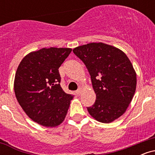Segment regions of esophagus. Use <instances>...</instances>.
Returning a JSON list of instances; mask_svg holds the SVG:
<instances>
[{
    "mask_svg": "<svg viewBox=\"0 0 155 155\" xmlns=\"http://www.w3.org/2000/svg\"><path fill=\"white\" fill-rule=\"evenodd\" d=\"M81 91H82V90H81V89L79 88V90H76V95H79L81 93Z\"/></svg>",
    "mask_w": 155,
    "mask_h": 155,
    "instance_id": "esophagus-1",
    "label": "esophagus"
}]
</instances>
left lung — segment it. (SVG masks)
<instances>
[{
    "label": "left lung",
    "mask_w": 155,
    "mask_h": 155,
    "mask_svg": "<svg viewBox=\"0 0 155 155\" xmlns=\"http://www.w3.org/2000/svg\"><path fill=\"white\" fill-rule=\"evenodd\" d=\"M90 73L96 94L95 104L87 107L98 122L109 123L125 112L136 88V74L122 51L103 43H90L74 49Z\"/></svg>",
    "instance_id": "1"
}]
</instances>
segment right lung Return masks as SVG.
<instances>
[{
	"label": "right lung",
	"instance_id": "right-lung-1",
	"mask_svg": "<svg viewBox=\"0 0 155 155\" xmlns=\"http://www.w3.org/2000/svg\"><path fill=\"white\" fill-rule=\"evenodd\" d=\"M72 49L50 47L29 53L17 68L15 92L28 117L45 127L63 122L74 95L60 87L59 68Z\"/></svg>",
	"mask_w": 155,
	"mask_h": 155
}]
</instances>
